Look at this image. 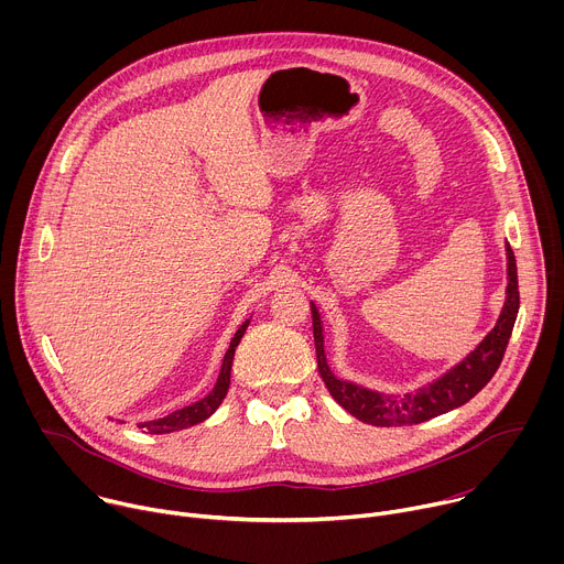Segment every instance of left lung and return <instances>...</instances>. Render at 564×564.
<instances>
[{"mask_svg":"<svg viewBox=\"0 0 564 564\" xmlns=\"http://www.w3.org/2000/svg\"><path fill=\"white\" fill-rule=\"evenodd\" d=\"M507 250V299L500 310L494 330L481 339L462 361L448 368L442 377L409 390L404 394L394 392H379L355 381L341 379L333 372L326 344H324V324H321V314L314 303L312 307V328H314V346H316V366L318 375L324 379L326 388L330 390L333 399L339 406H344L352 417L372 426H413L437 415H444L453 409H459L473 399L481 388H485L500 361L505 357L507 344L511 339L516 316L520 307V292H518V268L511 246Z\"/></svg>","mask_w":564,"mask_h":564,"instance_id":"8db88e82","label":"left lung"}]
</instances>
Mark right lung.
Returning <instances> with one entry per match:
<instances>
[{"label": "right lung", "instance_id": "1", "mask_svg": "<svg viewBox=\"0 0 564 564\" xmlns=\"http://www.w3.org/2000/svg\"><path fill=\"white\" fill-rule=\"evenodd\" d=\"M250 326V318H246L243 324H240V328L236 330V335L231 337L229 341V348L223 357V364H220V372L216 377V383L214 388L198 401H194V404L189 406H183L165 417H158V420H151V422H140L138 429H142L144 433H151V435H165V433H174V431H183V429H189V426H196L200 422H205L207 417H212L216 413V409L223 404V399L229 390V377H231V361H234V352H236V346L240 344V339H243L246 330ZM118 424H124L122 420H118Z\"/></svg>", "mask_w": 564, "mask_h": 564}]
</instances>
